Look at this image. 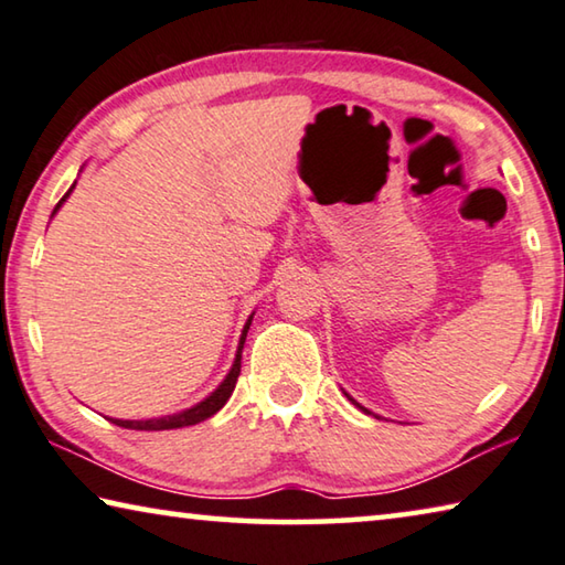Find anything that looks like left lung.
<instances>
[{"mask_svg": "<svg viewBox=\"0 0 565 565\" xmlns=\"http://www.w3.org/2000/svg\"><path fill=\"white\" fill-rule=\"evenodd\" d=\"M348 397H350V395H348ZM350 401H353V397H350ZM353 403H355V401H353ZM355 405H358V403H355ZM358 408H363V405H358ZM363 411H365V408H363ZM365 413H370V411H365Z\"/></svg>", "mask_w": 565, "mask_h": 565, "instance_id": "8db88e82", "label": "left lung"}]
</instances>
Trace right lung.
<instances>
[{"mask_svg":"<svg viewBox=\"0 0 565 565\" xmlns=\"http://www.w3.org/2000/svg\"><path fill=\"white\" fill-rule=\"evenodd\" d=\"M77 184V182H74ZM74 184L70 188V192L74 190ZM70 192L64 195L57 207H54L52 215H57V210L64 205V200L70 198ZM255 316V312H253ZM253 316L247 318L245 328H243V335H239V345H237V355H235V363L233 367H230V373L225 375V381H222L217 385V391H212L205 401H200L198 405H192V408L182 411V413H174V415H164V418H150V420H119V418H109L115 425H119V428H129V430H172V428H184V425H195V423H202L207 420L215 415L222 405L227 403V397L233 395L235 385H237V375H239V360H243V345H245V338H247V330H249V322H253Z\"/></svg>","mask_w":565,"mask_h":565,"instance_id":"obj_1","label":"right lung"}]
</instances>
